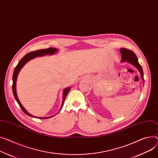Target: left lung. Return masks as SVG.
Listing matches in <instances>:
<instances>
[{
  "instance_id": "obj_1",
  "label": "left lung",
  "mask_w": 158,
  "mask_h": 158,
  "mask_svg": "<svg viewBox=\"0 0 158 158\" xmlns=\"http://www.w3.org/2000/svg\"><path fill=\"white\" fill-rule=\"evenodd\" d=\"M120 52L121 54V60H122V61H128L132 65L135 66L140 71L142 80L143 81H144L143 70L142 66L138 62V59L135 54L132 51L129 50L126 48H120Z\"/></svg>"
}]
</instances>
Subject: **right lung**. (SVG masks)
I'll use <instances>...</instances> for the list:
<instances>
[{"label":"right lung","mask_w":158,"mask_h":158,"mask_svg":"<svg viewBox=\"0 0 158 158\" xmlns=\"http://www.w3.org/2000/svg\"><path fill=\"white\" fill-rule=\"evenodd\" d=\"M57 48H45V49H40V50H37V51H32L31 52L28 53L27 54H26L25 56H24L21 59L20 61L19 62V63L18 64V65L15 67V70H14V73H13V94L16 100V101L18 102L19 107H21V109L22 110V111L25 113L26 114L31 116V117H34L33 116H32L31 114H30V113H28L25 108L23 107V106L21 104L18 98V96L16 94V80H17V77L18 75V73L19 71L21 70V69L23 67V66L25 65L28 61H29L30 60L36 57L37 56H44L45 54H54L56 51H57ZM70 90V88H66L64 89V93H63V103H62V106L60 107V109H61L65 99L66 98V96L69 92ZM48 118H51V117H48ZM41 118V119H44V118Z\"/></svg>","instance_id":"1"}]
</instances>
